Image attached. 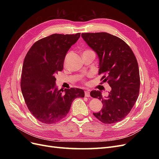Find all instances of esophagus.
I'll return each mask as SVG.
<instances>
[{
	"label": "esophagus",
	"instance_id": "obj_1",
	"mask_svg": "<svg viewBox=\"0 0 159 159\" xmlns=\"http://www.w3.org/2000/svg\"><path fill=\"white\" fill-rule=\"evenodd\" d=\"M85 97H89V96H90V92H89V90L85 91Z\"/></svg>",
	"mask_w": 159,
	"mask_h": 159
}]
</instances>
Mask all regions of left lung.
<instances>
[{
  "label": "left lung",
  "instance_id": "left-lung-1",
  "mask_svg": "<svg viewBox=\"0 0 159 159\" xmlns=\"http://www.w3.org/2000/svg\"><path fill=\"white\" fill-rule=\"evenodd\" d=\"M88 46L97 53L99 59L101 80L111 88L107 97L100 91H91L90 95L102 100L103 107L93 113L105 124L121 121L131 111L140 89V75L137 60L133 52L121 38L107 32L82 33Z\"/></svg>",
  "mask_w": 159,
  "mask_h": 159
}]
</instances>
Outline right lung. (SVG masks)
Masks as SVG:
<instances>
[{
	"mask_svg": "<svg viewBox=\"0 0 159 159\" xmlns=\"http://www.w3.org/2000/svg\"><path fill=\"white\" fill-rule=\"evenodd\" d=\"M75 34H54L36 41L24 60L20 87L28 109L38 121L54 124L64 118L72 102L84 91L71 88L57 90L55 75L63 70L67 52L78 41Z\"/></svg>",
	"mask_w": 159,
	"mask_h": 159,
	"instance_id": "add662e5",
	"label": "right lung"
}]
</instances>
